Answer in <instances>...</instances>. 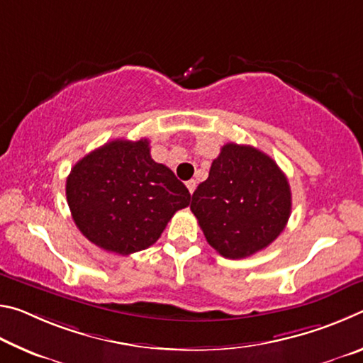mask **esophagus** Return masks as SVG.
I'll list each match as a JSON object with an SVG mask.
<instances>
[{
  "mask_svg": "<svg viewBox=\"0 0 363 363\" xmlns=\"http://www.w3.org/2000/svg\"><path fill=\"white\" fill-rule=\"evenodd\" d=\"M186 186H187V189H189V192L194 194V190H195V187H196V182H195L194 179H190V181L186 182Z\"/></svg>",
  "mask_w": 363,
  "mask_h": 363,
  "instance_id": "34e87169",
  "label": "esophagus"
}]
</instances>
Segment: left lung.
Returning <instances> with one entry per match:
<instances>
[{"instance_id": "left-lung-1", "label": "left lung", "mask_w": 363, "mask_h": 363, "mask_svg": "<svg viewBox=\"0 0 363 363\" xmlns=\"http://www.w3.org/2000/svg\"><path fill=\"white\" fill-rule=\"evenodd\" d=\"M190 210L220 256L242 259L269 247L285 229L291 190L284 171L251 145L229 143L210 176L192 195Z\"/></svg>"}]
</instances>
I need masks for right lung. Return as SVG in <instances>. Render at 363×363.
<instances>
[{"label": "right lung", "instance_id": "add662e5", "mask_svg": "<svg viewBox=\"0 0 363 363\" xmlns=\"http://www.w3.org/2000/svg\"><path fill=\"white\" fill-rule=\"evenodd\" d=\"M67 201L79 232L97 247L131 255L155 243L190 194L173 171L150 157L149 140L116 139L72 168Z\"/></svg>", "mask_w": 363, "mask_h": 363}]
</instances>
